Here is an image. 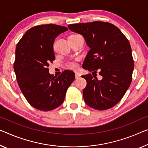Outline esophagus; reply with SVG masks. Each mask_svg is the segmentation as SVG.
Segmentation results:
<instances>
[{"label": "esophagus", "instance_id": "obj_1", "mask_svg": "<svg viewBox=\"0 0 148 148\" xmlns=\"http://www.w3.org/2000/svg\"><path fill=\"white\" fill-rule=\"evenodd\" d=\"M80 77V75L78 73H75V79H79Z\"/></svg>", "mask_w": 148, "mask_h": 148}]
</instances>
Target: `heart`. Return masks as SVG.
Instances as JSON below:
<instances>
[{"label": "heart", "instance_id": "b5f03b06", "mask_svg": "<svg viewBox=\"0 0 148 148\" xmlns=\"http://www.w3.org/2000/svg\"><path fill=\"white\" fill-rule=\"evenodd\" d=\"M77 34H73L69 36H77ZM78 61L79 59H76V60H73L71 61H69L67 63L68 67L69 68H71L72 69H77V67H78Z\"/></svg>", "mask_w": 148, "mask_h": 148}]
</instances>
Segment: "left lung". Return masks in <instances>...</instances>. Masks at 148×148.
I'll return each mask as SVG.
<instances>
[{
  "instance_id": "8db88e82",
  "label": "left lung",
  "mask_w": 148,
  "mask_h": 148,
  "mask_svg": "<svg viewBox=\"0 0 148 148\" xmlns=\"http://www.w3.org/2000/svg\"><path fill=\"white\" fill-rule=\"evenodd\" d=\"M68 28L83 36L90 50L83 68L92 74L82 75L87 81L83 98L88 106L104 110L115 106L130 85L134 67L128 40L108 22L95 21L70 24ZM99 71L101 79L96 77Z\"/></svg>"
}]
</instances>
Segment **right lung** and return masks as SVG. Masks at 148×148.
<instances>
[{
  "label": "right lung",
  "mask_w": 148,
  "mask_h": 148,
  "mask_svg": "<svg viewBox=\"0 0 148 148\" xmlns=\"http://www.w3.org/2000/svg\"><path fill=\"white\" fill-rule=\"evenodd\" d=\"M67 30V27L53 24L32 27L16 47L14 70L18 84L29 104L38 110L49 111L60 106L75 79V73L70 70L56 77L48 69L55 60L54 40Z\"/></svg>",
  "instance_id": "right-lung-1"
}]
</instances>
